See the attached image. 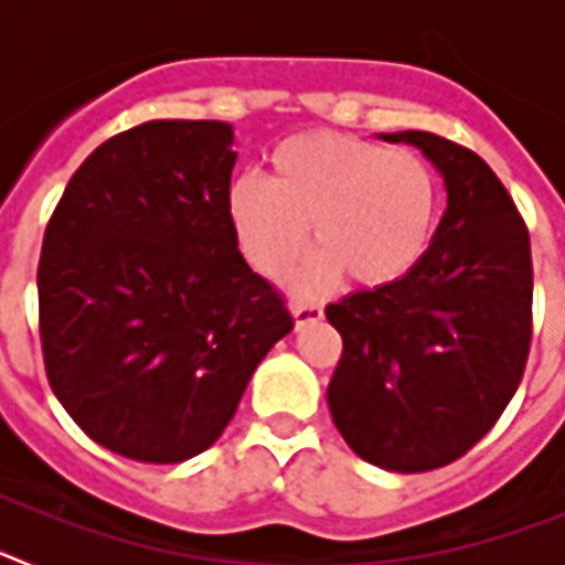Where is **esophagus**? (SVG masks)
Wrapping results in <instances>:
<instances>
[{
	"instance_id": "esophagus-1",
	"label": "esophagus",
	"mask_w": 565,
	"mask_h": 565,
	"mask_svg": "<svg viewBox=\"0 0 565 565\" xmlns=\"http://www.w3.org/2000/svg\"><path fill=\"white\" fill-rule=\"evenodd\" d=\"M291 313L297 328H302L308 322H319L322 319V306H317V302H291Z\"/></svg>"
}]
</instances>
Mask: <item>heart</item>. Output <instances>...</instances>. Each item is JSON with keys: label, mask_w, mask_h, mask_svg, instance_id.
<instances>
[{"label": "heart", "mask_w": 565, "mask_h": 565, "mask_svg": "<svg viewBox=\"0 0 565 565\" xmlns=\"http://www.w3.org/2000/svg\"><path fill=\"white\" fill-rule=\"evenodd\" d=\"M438 178L413 149H384L359 135L313 129L268 154V181L243 174L226 212L243 257L263 277H282L308 248V291L348 277L384 288L418 266L438 223Z\"/></svg>", "instance_id": "b5f03b06"}]
</instances>
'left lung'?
Segmentation results:
<instances>
[{
	"label": "left lung",
	"mask_w": 565,
	"mask_h": 565,
	"mask_svg": "<svg viewBox=\"0 0 565 565\" xmlns=\"http://www.w3.org/2000/svg\"><path fill=\"white\" fill-rule=\"evenodd\" d=\"M379 138L430 158L447 212L407 277L326 308L342 337L328 407L359 458L427 472L467 456L515 396L532 344V252L512 194L472 149L418 129Z\"/></svg>",
	"instance_id": "left-lung-1"
}]
</instances>
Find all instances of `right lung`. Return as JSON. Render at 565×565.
<instances>
[{
  "mask_svg": "<svg viewBox=\"0 0 565 565\" xmlns=\"http://www.w3.org/2000/svg\"><path fill=\"white\" fill-rule=\"evenodd\" d=\"M232 143L223 121L113 135L70 178L44 232L47 382L93 441L132 461L209 450L294 328L228 223Z\"/></svg>",
  "mask_w": 565,
  "mask_h": 565,
  "instance_id": "obj_1",
  "label": "right lung"
}]
</instances>
